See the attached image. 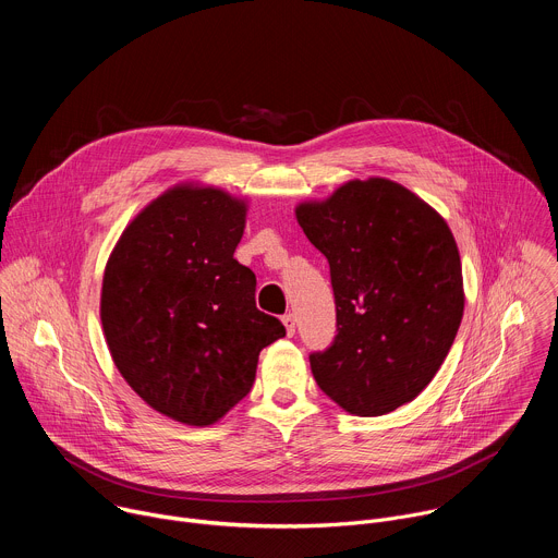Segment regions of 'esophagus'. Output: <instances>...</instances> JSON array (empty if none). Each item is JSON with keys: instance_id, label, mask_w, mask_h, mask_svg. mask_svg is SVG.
Here are the masks:
<instances>
[{"instance_id": "obj_1", "label": "esophagus", "mask_w": 558, "mask_h": 558, "mask_svg": "<svg viewBox=\"0 0 558 558\" xmlns=\"http://www.w3.org/2000/svg\"><path fill=\"white\" fill-rule=\"evenodd\" d=\"M282 325H284V329H287V336L291 338V336L295 333V315H293V313L282 315Z\"/></svg>"}]
</instances>
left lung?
Returning a JSON list of instances; mask_svg holds the SVG:
<instances>
[{
	"mask_svg": "<svg viewBox=\"0 0 558 558\" xmlns=\"http://www.w3.org/2000/svg\"><path fill=\"white\" fill-rule=\"evenodd\" d=\"M295 218L331 269L338 336L311 373L351 415L400 409L430 384L463 317L454 235L420 196L388 179L349 181Z\"/></svg>",
	"mask_w": 558,
	"mask_h": 558,
	"instance_id": "obj_1",
	"label": "left lung"
}]
</instances>
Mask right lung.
<instances>
[{"mask_svg":"<svg viewBox=\"0 0 558 558\" xmlns=\"http://www.w3.org/2000/svg\"><path fill=\"white\" fill-rule=\"evenodd\" d=\"M247 203L183 183L125 227L101 287L114 366L161 415L209 426L252 390L258 355L284 336L256 308V276L233 258Z\"/></svg>","mask_w":558,"mask_h":558,"instance_id":"add662e5","label":"right lung"}]
</instances>
